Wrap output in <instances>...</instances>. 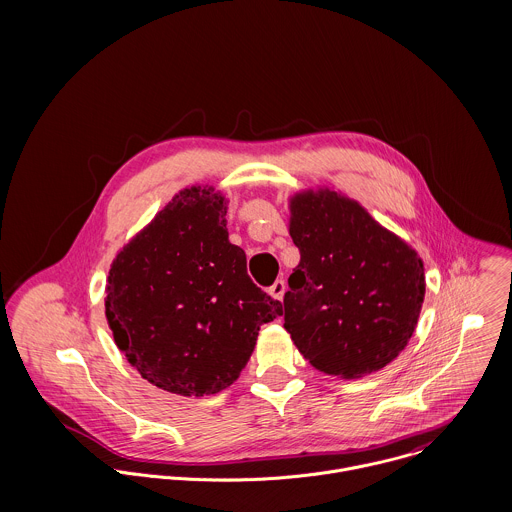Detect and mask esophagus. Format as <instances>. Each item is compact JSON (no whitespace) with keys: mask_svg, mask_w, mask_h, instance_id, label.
Masks as SVG:
<instances>
[{"mask_svg":"<svg viewBox=\"0 0 512 512\" xmlns=\"http://www.w3.org/2000/svg\"><path fill=\"white\" fill-rule=\"evenodd\" d=\"M284 293H286V282H284V280H276L274 286L270 288V295H272L274 299H280V301H282Z\"/></svg>","mask_w":512,"mask_h":512,"instance_id":"34e87169","label":"esophagus"}]
</instances>
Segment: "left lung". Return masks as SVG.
Wrapping results in <instances>:
<instances>
[{
  "mask_svg": "<svg viewBox=\"0 0 512 512\" xmlns=\"http://www.w3.org/2000/svg\"><path fill=\"white\" fill-rule=\"evenodd\" d=\"M290 234L299 248L284 327L317 370L361 378L408 345L424 303V262L402 238L335 191L297 193Z\"/></svg>",
  "mask_w": 512,
  "mask_h": 512,
  "instance_id": "obj_1",
  "label": "left lung"
}]
</instances>
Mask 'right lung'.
Listing matches in <instances>:
<instances>
[{"label": "right lung", "mask_w": 512, "mask_h": 512, "mask_svg": "<svg viewBox=\"0 0 512 512\" xmlns=\"http://www.w3.org/2000/svg\"><path fill=\"white\" fill-rule=\"evenodd\" d=\"M224 217L213 187L183 189L110 266L104 303L114 341L147 382L173 394L230 386L260 325L284 313L250 280Z\"/></svg>", "instance_id": "obj_1"}]
</instances>
